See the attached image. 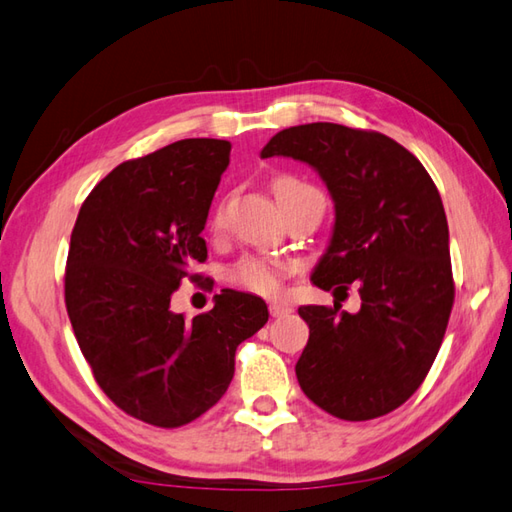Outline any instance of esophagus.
I'll list each match as a JSON object with an SVG mask.
<instances>
[{"instance_id":"34e87169","label":"esophagus","mask_w":512,"mask_h":512,"mask_svg":"<svg viewBox=\"0 0 512 512\" xmlns=\"http://www.w3.org/2000/svg\"><path fill=\"white\" fill-rule=\"evenodd\" d=\"M268 310H270V317H284V315L293 313V306L284 304V302H273L268 306Z\"/></svg>"}]
</instances>
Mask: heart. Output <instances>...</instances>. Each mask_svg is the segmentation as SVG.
<instances>
[{"mask_svg": "<svg viewBox=\"0 0 512 512\" xmlns=\"http://www.w3.org/2000/svg\"><path fill=\"white\" fill-rule=\"evenodd\" d=\"M308 186L304 182H297L293 177H282L275 184L277 195L284 193V190L290 188H302ZM226 224V202L219 204L213 213V226L215 230L224 228ZM293 273V262L288 259H279V257H244L242 262H237L233 268H230V282L242 286L250 293L257 295H277L284 286V277Z\"/></svg>", "mask_w": 512, "mask_h": 512, "instance_id": "heart-1", "label": "heart"}]
</instances>
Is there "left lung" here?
<instances>
[{
    "instance_id": "1",
    "label": "left lung",
    "mask_w": 512,
    "mask_h": 512,
    "mask_svg": "<svg viewBox=\"0 0 512 512\" xmlns=\"http://www.w3.org/2000/svg\"><path fill=\"white\" fill-rule=\"evenodd\" d=\"M313 166L335 202V226L310 282L357 313L302 306L310 328L295 366L310 402L346 422L382 417L422 386L453 310L448 222L422 162L375 130L315 122L279 130L262 157Z\"/></svg>"
}]
</instances>
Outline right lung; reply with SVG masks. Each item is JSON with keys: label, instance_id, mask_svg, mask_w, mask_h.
<instances>
[{"label": "right lung", "instance_id": "add662e5", "mask_svg": "<svg viewBox=\"0 0 512 512\" xmlns=\"http://www.w3.org/2000/svg\"><path fill=\"white\" fill-rule=\"evenodd\" d=\"M230 162L226 139H179L99 182L70 235L64 295L95 382L130 417L177 428L213 408L235 350L268 322L262 297L224 288L186 322L170 297L195 264L210 202Z\"/></svg>", "mask_w": 512, "mask_h": 512}]
</instances>
